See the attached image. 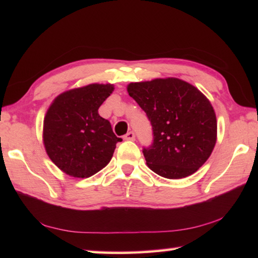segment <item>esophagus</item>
<instances>
[{
	"mask_svg": "<svg viewBox=\"0 0 258 258\" xmlns=\"http://www.w3.org/2000/svg\"><path fill=\"white\" fill-rule=\"evenodd\" d=\"M124 139L127 140V141H133V140H135V134H134V132H132V131H131V132L126 133Z\"/></svg>",
	"mask_w": 258,
	"mask_h": 258,
	"instance_id": "esophagus-1",
	"label": "esophagus"
}]
</instances>
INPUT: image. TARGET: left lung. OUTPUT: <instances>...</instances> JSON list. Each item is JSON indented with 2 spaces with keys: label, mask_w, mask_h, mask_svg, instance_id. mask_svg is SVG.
<instances>
[{
  "label": "left lung",
  "mask_w": 258,
  "mask_h": 258,
  "mask_svg": "<svg viewBox=\"0 0 258 258\" xmlns=\"http://www.w3.org/2000/svg\"><path fill=\"white\" fill-rule=\"evenodd\" d=\"M127 92L152 126V143L142 149L148 167L166 178L197 172L216 143V116L208 99L173 77L131 83Z\"/></svg>",
  "instance_id": "8db88e82"
}]
</instances>
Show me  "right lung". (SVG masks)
<instances>
[{
    "label": "right lung",
    "mask_w": 258,
    "mask_h": 258,
    "mask_svg": "<svg viewBox=\"0 0 258 258\" xmlns=\"http://www.w3.org/2000/svg\"><path fill=\"white\" fill-rule=\"evenodd\" d=\"M113 91L111 84H90L67 91L47 110L43 141L50 159L74 177H90L107 166L117 138L98 109Z\"/></svg>",
    "instance_id": "add662e5"
}]
</instances>
